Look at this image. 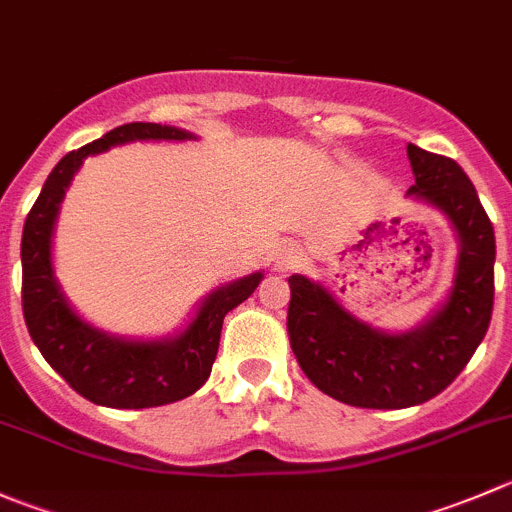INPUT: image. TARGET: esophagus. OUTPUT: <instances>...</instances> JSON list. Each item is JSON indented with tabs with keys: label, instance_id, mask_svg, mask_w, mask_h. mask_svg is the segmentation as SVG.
Returning a JSON list of instances; mask_svg holds the SVG:
<instances>
[{
	"label": "esophagus",
	"instance_id": "obj_1",
	"mask_svg": "<svg viewBox=\"0 0 512 512\" xmlns=\"http://www.w3.org/2000/svg\"><path fill=\"white\" fill-rule=\"evenodd\" d=\"M302 260H305V252H302V247L295 245V242H287V245H282L280 252H277L275 270L277 272L297 270V267L302 265Z\"/></svg>",
	"mask_w": 512,
	"mask_h": 512
}]
</instances>
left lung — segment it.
Segmentation results:
<instances>
[{
	"mask_svg": "<svg viewBox=\"0 0 512 512\" xmlns=\"http://www.w3.org/2000/svg\"><path fill=\"white\" fill-rule=\"evenodd\" d=\"M415 185L408 195L443 212L460 240L458 267L430 320L382 332L352 317L330 290L302 275L290 280L287 335L317 390L352 408H413L443 393L488 332L495 292V232L473 182L455 160L408 145Z\"/></svg>",
	"mask_w": 512,
	"mask_h": 512,
	"instance_id": "8db88e82",
	"label": "left lung"
}]
</instances>
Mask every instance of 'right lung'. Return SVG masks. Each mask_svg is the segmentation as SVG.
Here are the masks:
<instances>
[{
	"label": "right lung",
	"mask_w": 512,
	"mask_h": 512,
	"mask_svg": "<svg viewBox=\"0 0 512 512\" xmlns=\"http://www.w3.org/2000/svg\"><path fill=\"white\" fill-rule=\"evenodd\" d=\"M135 140H192V135L167 124L130 122L69 152L49 172L22 232V310L34 345L82 398L122 410L157 408L197 393L217 357L222 320L262 280V272H252L217 287L205 297L187 330L167 340H122L107 335L87 325L69 307L52 270V232L59 202L84 157Z\"/></svg>",
	"instance_id": "right-lung-1"
}]
</instances>
